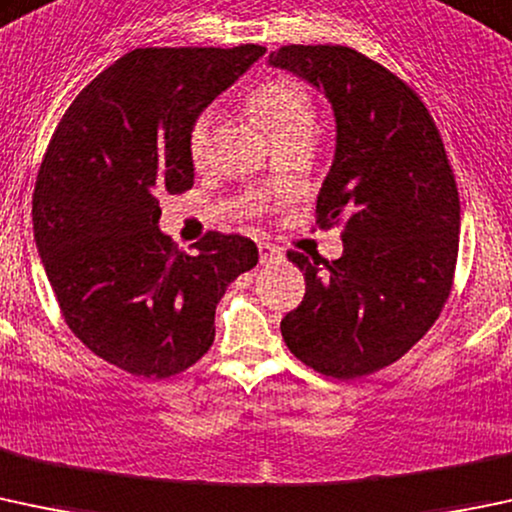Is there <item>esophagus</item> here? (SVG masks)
I'll return each mask as SVG.
<instances>
[{"instance_id":"34e87169","label":"esophagus","mask_w":512,"mask_h":512,"mask_svg":"<svg viewBox=\"0 0 512 512\" xmlns=\"http://www.w3.org/2000/svg\"><path fill=\"white\" fill-rule=\"evenodd\" d=\"M257 250H260V262L262 265H267V262H277V260H282V247H277V245H272V242H265L262 240L260 245H257Z\"/></svg>"}]
</instances>
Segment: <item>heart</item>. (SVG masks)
I'll list each match as a JSON object with an SVG mask.
<instances>
[{
	"label": "heart",
	"instance_id": "obj_1",
	"mask_svg": "<svg viewBox=\"0 0 512 512\" xmlns=\"http://www.w3.org/2000/svg\"><path fill=\"white\" fill-rule=\"evenodd\" d=\"M250 110L272 129L274 137L279 142L297 134L314 132L316 127V107L311 100L309 90L304 83L289 75H277V78L262 83L255 93L247 100ZM213 125H215V110L206 107L193 117L191 127H188V157L193 166H206L211 161L213 149Z\"/></svg>",
	"mask_w": 512,
	"mask_h": 512
}]
</instances>
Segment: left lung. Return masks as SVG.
Listing matches in <instances>:
<instances>
[{
    "label": "left lung",
    "instance_id": "left-lung-1",
    "mask_svg": "<svg viewBox=\"0 0 512 512\" xmlns=\"http://www.w3.org/2000/svg\"><path fill=\"white\" fill-rule=\"evenodd\" d=\"M270 66L324 90L336 157L316 225L343 220V255L287 257L304 301L282 319L287 348L316 373L363 378L400 360L439 319L459 255L461 206L432 115L405 80L348 46H282Z\"/></svg>",
    "mask_w": 512,
    "mask_h": 512
}]
</instances>
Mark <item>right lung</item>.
<instances>
[{"instance_id": "1", "label": "right lung", "mask_w": 512, "mask_h": 512, "mask_svg": "<svg viewBox=\"0 0 512 512\" xmlns=\"http://www.w3.org/2000/svg\"><path fill=\"white\" fill-rule=\"evenodd\" d=\"M267 48H134L58 122L34 188V238L66 324L132 375L164 380L213 346L215 306L257 245L208 230L196 252L159 230V196L193 186L188 127Z\"/></svg>"}]
</instances>
